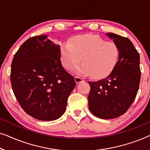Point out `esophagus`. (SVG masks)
Segmentation results:
<instances>
[{
  "label": "esophagus",
  "instance_id": "esophagus-1",
  "mask_svg": "<svg viewBox=\"0 0 150 150\" xmlns=\"http://www.w3.org/2000/svg\"><path fill=\"white\" fill-rule=\"evenodd\" d=\"M75 81H76V83H81V82L84 81V79L81 77L75 76Z\"/></svg>",
  "mask_w": 150,
  "mask_h": 150
}]
</instances>
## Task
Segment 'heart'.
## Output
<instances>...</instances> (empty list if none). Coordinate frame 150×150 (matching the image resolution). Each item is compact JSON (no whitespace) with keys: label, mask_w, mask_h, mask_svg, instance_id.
Wrapping results in <instances>:
<instances>
[{"label":"heart","mask_w":150,"mask_h":150,"mask_svg":"<svg viewBox=\"0 0 150 150\" xmlns=\"http://www.w3.org/2000/svg\"><path fill=\"white\" fill-rule=\"evenodd\" d=\"M61 59L67 69H71L81 61L77 71L102 79L109 74L116 66L120 56L119 48L114 42H106L94 35H82L72 38L69 43L61 46Z\"/></svg>","instance_id":"obj_1"}]
</instances>
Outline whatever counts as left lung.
<instances>
[{
    "mask_svg": "<svg viewBox=\"0 0 150 150\" xmlns=\"http://www.w3.org/2000/svg\"><path fill=\"white\" fill-rule=\"evenodd\" d=\"M120 50L119 60L109 75L96 82H89V108L101 119H114L126 112L136 98L141 79L140 57L128 38L106 34Z\"/></svg>",
    "mask_w": 150,
    "mask_h": 150,
    "instance_id": "8db88e82",
    "label": "left lung"
}]
</instances>
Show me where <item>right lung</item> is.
<instances>
[{
	"label": "right lung",
	"instance_id": "1",
	"mask_svg": "<svg viewBox=\"0 0 150 150\" xmlns=\"http://www.w3.org/2000/svg\"><path fill=\"white\" fill-rule=\"evenodd\" d=\"M60 46L38 35L21 45L12 60L11 84L24 111L37 120L52 121L66 109L74 78L63 68Z\"/></svg>",
	"mask_w": 150,
	"mask_h": 150
}]
</instances>
